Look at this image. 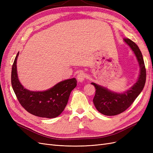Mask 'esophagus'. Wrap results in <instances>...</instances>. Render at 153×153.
<instances>
[{
  "label": "esophagus",
  "mask_w": 153,
  "mask_h": 153,
  "mask_svg": "<svg viewBox=\"0 0 153 153\" xmlns=\"http://www.w3.org/2000/svg\"><path fill=\"white\" fill-rule=\"evenodd\" d=\"M85 75L84 72H80L77 75V80L80 82H82L85 80Z\"/></svg>",
  "instance_id": "34e87169"
}]
</instances>
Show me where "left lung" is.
Masks as SVG:
<instances>
[{
    "instance_id": "obj_1",
    "label": "left lung",
    "mask_w": 153,
    "mask_h": 153,
    "mask_svg": "<svg viewBox=\"0 0 153 153\" xmlns=\"http://www.w3.org/2000/svg\"><path fill=\"white\" fill-rule=\"evenodd\" d=\"M124 41L135 53L140 68V72L137 82L129 90L123 94L110 91L106 88L91 83L95 87L96 93L93 98V103L98 112L105 115L112 116L124 112L140 94L145 85L146 80V69L142 54L138 46L128 38Z\"/></svg>"
}]
</instances>
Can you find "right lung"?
Wrapping results in <instances>:
<instances>
[{
    "label": "right lung",
    "instance_id": "right-lung-1",
    "mask_svg": "<svg viewBox=\"0 0 153 153\" xmlns=\"http://www.w3.org/2000/svg\"><path fill=\"white\" fill-rule=\"evenodd\" d=\"M18 52L13 64L11 84L20 105L30 114L40 117L55 118L61 114L68 103L71 91L76 86V80L62 81L45 91H30L22 85L16 71Z\"/></svg>",
    "mask_w": 153,
    "mask_h": 153
}]
</instances>
